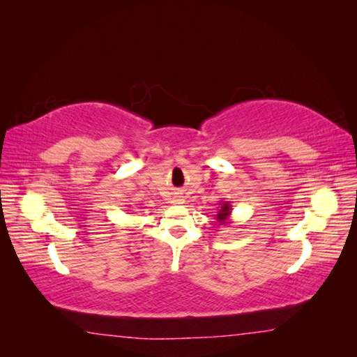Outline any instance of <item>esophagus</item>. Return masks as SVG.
I'll list each match as a JSON object with an SVG mask.
<instances>
[{"label": "esophagus", "instance_id": "obj_1", "mask_svg": "<svg viewBox=\"0 0 357 357\" xmlns=\"http://www.w3.org/2000/svg\"><path fill=\"white\" fill-rule=\"evenodd\" d=\"M178 201H181V199H178Z\"/></svg>", "mask_w": 357, "mask_h": 357}]
</instances>
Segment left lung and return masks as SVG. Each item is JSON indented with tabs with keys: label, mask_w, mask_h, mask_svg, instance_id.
<instances>
[{
	"label": "left lung",
	"mask_w": 357,
	"mask_h": 357,
	"mask_svg": "<svg viewBox=\"0 0 357 357\" xmlns=\"http://www.w3.org/2000/svg\"><path fill=\"white\" fill-rule=\"evenodd\" d=\"M231 202L230 201H221L218 204V211H216V221L218 225H230L231 222Z\"/></svg>",
	"instance_id": "1"
}]
</instances>
